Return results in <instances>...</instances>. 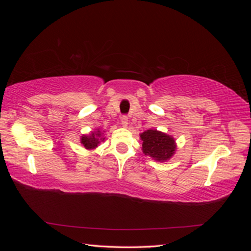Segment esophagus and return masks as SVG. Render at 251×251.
Instances as JSON below:
<instances>
[{
  "mask_svg": "<svg viewBox=\"0 0 251 251\" xmlns=\"http://www.w3.org/2000/svg\"><path fill=\"white\" fill-rule=\"evenodd\" d=\"M121 126H123L124 127H126L127 126V125H128V119H127V117L126 116H123L121 117Z\"/></svg>",
  "mask_w": 251,
  "mask_h": 251,
  "instance_id": "esophagus-1",
  "label": "esophagus"
}]
</instances>
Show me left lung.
I'll return each instance as SVG.
<instances>
[{
	"label": "left lung",
	"instance_id": "8db88e82",
	"mask_svg": "<svg viewBox=\"0 0 251 251\" xmlns=\"http://www.w3.org/2000/svg\"><path fill=\"white\" fill-rule=\"evenodd\" d=\"M140 139L142 140L143 154L154 159L155 161L165 162L176 153L177 143L173 136L156 128H150L141 133Z\"/></svg>",
	"mask_w": 251,
	"mask_h": 251
}]
</instances>
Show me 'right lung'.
<instances>
[{
    "label": "right lung",
    "instance_id": "1",
    "mask_svg": "<svg viewBox=\"0 0 251 251\" xmlns=\"http://www.w3.org/2000/svg\"><path fill=\"white\" fill-rule=\"evenodd\" d=\"M103 133L104 131H100V128H97L96 131L91 132L88 135H82L80 137L81 146L85 147L88 151L96 149L100 146V143L105 139V137H103Z\"/></svg>",
    "mask_w": 251,
    "mask_h": 251
}]
</instances>
